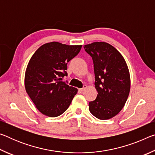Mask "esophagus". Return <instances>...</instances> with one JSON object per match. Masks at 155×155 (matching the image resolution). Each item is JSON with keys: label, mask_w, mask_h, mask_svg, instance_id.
Here are the masks:
<instances>
[{"label": "esophagus", "mask_w": 155, "mask_h": 155, "mask_svg": "<svg viewBox=\"0 0 155 155\" xmlns=\"http://www.w3.org/2000/svg\"><path fill=\"white\" fill-rule=\"evenodd\" d=\"M87 87V85H83V87H82V88H80V89H78V90H79L81 92H82V91H83L84 90H85V89Z\"/></svg>", "instance_id": "esophagus-1"}]
</instances>
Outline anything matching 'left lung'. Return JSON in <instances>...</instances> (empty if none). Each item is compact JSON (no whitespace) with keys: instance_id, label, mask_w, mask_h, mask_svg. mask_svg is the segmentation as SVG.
I'll use <instances>...</instances> for the list:
<instances>
[{"instance_id":"left-lung-1","label":"left lung","mask_w":155,"mask_h":155,"mask_svg":"<svg viewBox=\"0 0 155 155\" xmlns=\"http://www.w3.org/2000/svg\"><path fill=\"white\" fill-rule=\"evenodd\" d=\"M91 57L95 74L96 98L89 103L91 114L108 120L121 111L130 87V74L124 57L111 44L94 42L83 46Z\"/></svg>"}]
</instances>
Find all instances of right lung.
Listing matches in <instances>:
<instances>
[{
    "label": "right lung",
    "instance_id": "add662e5",
    "mask_svg": "<svg viewBox=\"0 0 155 155\" xmlns=\"http://www.w3.org/2000/svg\"><path fill=\"white\" fill-rule=\"evenodd\" d=\"M81 47L52 41L40 46L31 57L25 72V89L41 114L57 117L69 107L78 90L62 78L68 75V63Z\"/></svg>",
    "mask_w": 155,
    "mask_h": 155
}]
</instances>
